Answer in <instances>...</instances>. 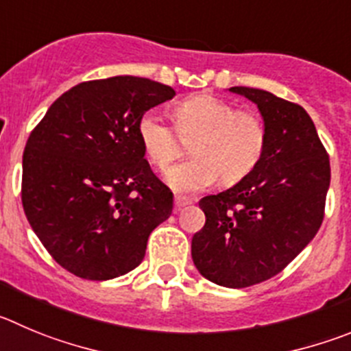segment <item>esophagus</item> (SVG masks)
I'll list each match as a JSON object with an SVG mask.
<instances>
[{
    "instance_id": "34e87169",
    "label": "esophagus",
    "mask_w": 351,
    "mask_h": 351,
    "mask_svg": "<svg viewBox=\"0 0 351 351\" xmlns=\"http://www.w3.org/2000/svg\"><path fill=\"white\" fill-rule=\"evenodd\" d=\"M191 202L192 201L189 197H183V195H176V197H175V208L180 209V208H183V206H189Z\"/></svg>"
}]
</instances>
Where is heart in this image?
<instances>
[{
  "label": "heart",
  "mask_w": 351,
  "mask_h": 351,
  "mask_svg": "<svg viewBox=\"0 0 351 351\" xmlns=\"http://www.w3.org/2000/svg\"><path fill=\"white\" fill-rule=\"evenodd\" d=\"M173 126L156 110L140 116L136 133L147 160L165 169L182 150L183 140L191 142L192 159L166 171V182L176 192H199L220 178L223 185H235L256 169L267 149L268 131L263 117L254 110L235 109L225 98L197 93L173 107Z\"/></svg>",
  "instance_id": "obj_1"
}]
</instances>
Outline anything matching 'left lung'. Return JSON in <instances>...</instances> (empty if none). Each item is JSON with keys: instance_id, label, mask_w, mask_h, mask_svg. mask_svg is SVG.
<instances>
[{"instance_id": "8db88e82", "label": "left lung", "mask_w": 351, "mask_h": 351, "mask_svg": "<svg viewBox=\"0 0 351 351\" xmlns=\"http://www.w3.org/2000/svg\"><path fill=\"white\" fill-rule=\"evenodd\" d=\"M230 91L258 106L267 149L250 176L199 201L206 223L192 237V260L208 280L241 289L282 271L315 237L330 165L303 107L256 88Z\"/></svg>"}]
</instances>
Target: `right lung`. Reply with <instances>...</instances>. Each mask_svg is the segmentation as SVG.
Instances as JSON below:
<instances>
[{
    "label": "right lung",
    "instance_id": "add662e5",
    "mask_svg": "<svg viewBox=\"0 0 351 351\" xmlns=\"http://www.w3.org/2000/svg\"><path fill=\"white\" fill-rule=\"evenodd\" d=\"M175 97L147 77L84 81L51 104L22 159V206L55 261L76 277L109 280L142 263L173 194L140 145L143 112Z\"/></svg>",
    "mask_w": 351,
    "mask_h": 351
}]
</instances>
